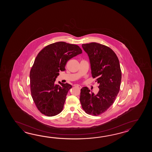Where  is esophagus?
I'll list each match as a JSON object with an SVG mask.
<instances>
[{
    "label": "esophagus",
    "mask_w": 152,
    "mask_h": 152,
    "mask_svg": "<svg viewBox=\"0 0 152 152\" xmlns=\"http://www.w3.org/2000/svg\"><path fill=\"white\" fill-rule=\"evenodd\" d=\"M75 86H76L79 89H81V86H80V85H76Z\"/></svg>",
    "instance_id": "1"
}]
</instances>
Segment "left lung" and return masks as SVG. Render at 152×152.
Listing matches in <instances>:
<instances>
[{"label": "left lung", "mask_w": 152, "mask_h": 152, "mask_svg": "<svg viewBox=\"0 0 152 152\" xmlns=\"http://www.w3.org/2000/svg\"><path fill=\"white\" fill-rule=\"evenodd\" d=\"M89 57L93 78L99 90L94 94L87 87L81 89L80 101L86 113L98 116L110 107L119 92L122 78L119 60L113 50L96 42L83 44Z\"/></svg>", "instance_id": "obj_1"}]
</instances>
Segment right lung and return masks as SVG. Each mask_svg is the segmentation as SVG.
I'll use <instances>...</instances> for the list:
<instances>
[{"label":"right lung","mask_w":152,"mask_h":152,"mask_svg":"<svg viewBox=\"0 0 152 152\" xmlns=\"http://www.w3.org/2000/svg\"><path fill=\"white\" fill-rule=\"evenodd\" d=\"M82 53L77 45L65 42L47 45L39 52L30 72V91L38 110L47 116H54L62 111L70 84L55 79L60 71H65L67 62Z\"/></svg>","instance_id":"obj_1"}]
</instances>
